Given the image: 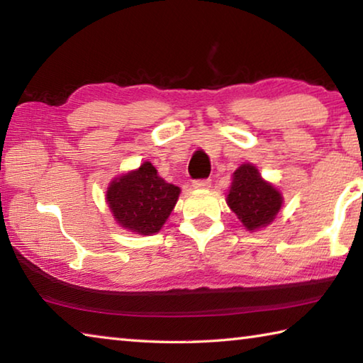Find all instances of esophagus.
Segmentation results:
<instances>
[{
	"mask_svg": "<svg viewBox=\"0 0 363 363\" xmlns=\"http://www.w3.org/2000/svg\"><path fill=\"white\" fill-rule=\"evenodd\" d=\"M211 186V179H196L194 181L195 189H208Z\"/></svg>",
	"mask_w": 363,
	"mask_h": 363,
	"instance_id": "esophagus-1",
	"label": "esophagus"
}]
</instances>
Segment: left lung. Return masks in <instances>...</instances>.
Wrapping results in <instances>:
<instances>
[{
  "label": "left lung",
  "instance_id": "obj_1",
  "mask_svg": "<svg viewBox=\"0 0 363 363\" xmlns=\"http://www.w3.org/2000/svg\"><path fill=\"white\" fill-rule=\"evenodd\" d=\"M227 205L248 230H255L272 223L281 206V195L261 179L253 164H242L233 173Z\"/></svg>",
  "mask_w": 363,
  "mask_h": 363
}]
</instances>
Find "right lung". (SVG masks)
<instances>
[{"mask_svg": "<svg viewBox=\"0 0 363 363\" xmlns=\"http://www.w3.org/2000/svg\"><path fill=\"white\" fill-rule=\"evenodd\" d=\"M177 196L179 187L162 179L149 162L115 179L107 190L108 208L120 225L143 235L162 229Z\"/></svg>", "mask_w": 363, "mask_h": 363, "instance_id": "add662e5", "label": "right lung"}]
</instances>
